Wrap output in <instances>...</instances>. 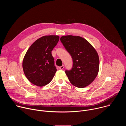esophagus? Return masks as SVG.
Instances as JSON below:
<instances>
[{"label": "esophagus", "instance_id": "obj_1", "mask_svg": "<svg viewBox=\"0 0 126 126\" xmlns=\"http://www.w3.org/2000/svg\"><path fill=\"white\" fill-rule=\"evenodd\" d=\"M59 69H60L62 70V69H64V65H62L61 66L59 67Z\"/></svg>", "mask_w": 126, "mask_h": 126}]
</instances>
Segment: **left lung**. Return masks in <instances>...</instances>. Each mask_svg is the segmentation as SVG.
Wrapping results in <instances>:
<instances>
[{
	"label": "left lung",
	"instance_id": "8db88e82",
	"mask_svg": "<svg viewBox=\"0 0 126 126\" xmlns=\"http://www.w3.org/2000/svg\"><path fill=\"white\" fill-rule=\"evenodd\" d=\"M60 41L73 60L72 68L65 70L70 82L78 88L90 84L99 72V58L96 50L86 39L77 36H64Z\"/></svg>",
	"mask_w": 126,
	"mask_h": 126
}]
</instances>
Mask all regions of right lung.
<instances>
[{
  "label": "right lung",
  "instance_id": "obj_1",
  "mask_svg": "<svg viewBox=\"0 0 126 126\" xmlns=\"http://www.w3.org/2000/svg\"><path fill=\"white\" fill-rule=\"evenodd\" d=\"M56 35L43 36L35 41L26 53L23 69L28 80L38 86H44L52 80L57 71L51 52L59 41Z\"/></svg>",
  "mask_w": 126,
  "mask_h": 126
}]
</instances>
